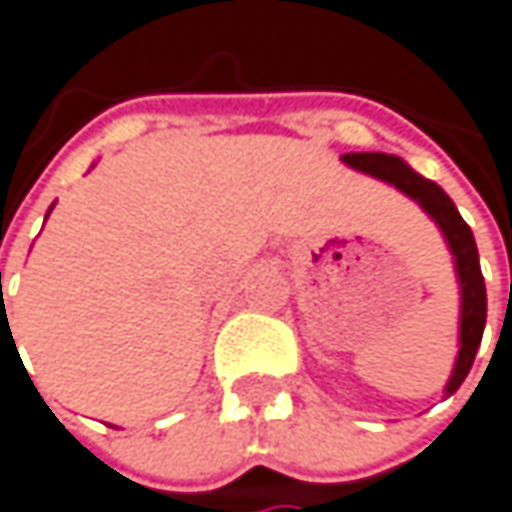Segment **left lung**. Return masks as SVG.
Here are the masks:
<instances>
[{"mask_svg":"<svg viewBox=\"0 0 512 512\" xmlns=\"http://www.w3.org/2000/svg\"><path fill=\"white\" fill-rule=\"evenodd\" d=\"M345 164L378 176L390 185H396L399 191H405L408 197H414L429 215L432 221L441 227L453 261H456V276H459V291H462V318H459V357L453 366V375L447 381V396H453L462 381L468 378L480 339H483V327H486V285H483V273H480V258H477V242L471 227L465 224V218L459 215L456 203L447 197V191L441 185H435L432 179H423L417 170H411L402 158L396 155H384V152H348L342 158Z\"/></svg>","mask_w":512,"mask_h":512,"instance_id":"obj_1","label":"left lung"}]
</instances>
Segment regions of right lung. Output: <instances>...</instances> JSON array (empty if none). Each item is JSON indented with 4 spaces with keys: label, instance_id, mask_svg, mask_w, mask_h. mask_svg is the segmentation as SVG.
<instances>
[{
    "label": "right lung",
    "instance_id": "right-lung-1",
    "mask_svg": "<svg viewBox=\"0 0 512 512\" xmlns=\"http://www.w3.org/2000/svg\"><path fill=\"white\" fill-rule=\"evenodd\" d=\"M0 279H2V276H0ZM0 291H2V288H0ZM0 297H2V294H0Z\"/></svg>",
    "mask_w": 512,
    "mask_h": 512
}]
</instances>
